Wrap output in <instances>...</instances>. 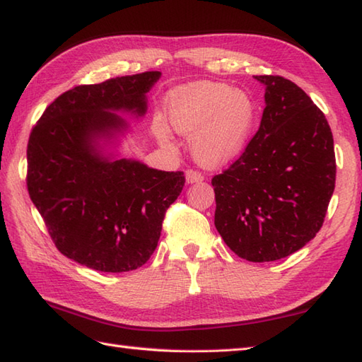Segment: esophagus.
Returning <instances> with one entry per match:
<instances>
[{
    "label": "esophagus",
    "mask_w": 362,
    "mask_h": 362,
    "mask_svg": "<svg viewBox=\"0 0 362 362\" xmlns=\"http://www.w3.org/2000/svg\"><path fill=\"white\" fill-rule=\"evenodd\" d=\"M204 180V175H202L200 173L194 171V170H188L187 171V182L188 183H199Z\"/></svg>",
    "instance_id": "esophagus-1"
}]
</instances>
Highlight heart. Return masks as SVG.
Instances as JSON below:
<instances>
[{"label":"heart","instance_id":"1","mask_svg":"<svg viewBox=\"0 0 362 362\" xmlns=\"http://www.w3.org/2000/svg\"><path fill=\"white\" fill-rule=\"evenodd\" d=\"M256 105L248 94L217 81H199L173 92L168 120L180 134H192L191 151L204 166H223L247 146L255 124ZM157 137L166 141L162 124Z\"/></svg>","mask_w":362,"mask_h":362}]
</instances>
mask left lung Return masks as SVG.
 <instances>
[{
  "instance_id": "1",
  "label": "left lung",
  "mask_w": 362,
  "mask_h": 362,
  "mask_svg": "<svg viewBox=\"0 0 362 362\" xmlns=\"http://www.w3.org/2000/svg\"><path fill=\"white\" fill-rule=\"evenodd\" d=\"M265 109L256 136L213 177L214 225L250 262L287 257L321 230L334 191L332 129L304 90L279 75H256Z\"/></svg>"
}]
</instances>
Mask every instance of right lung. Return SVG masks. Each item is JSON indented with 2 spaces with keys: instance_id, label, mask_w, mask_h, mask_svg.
I'll return each mask as SVG.
<instances>
[{
  "instance_id": "1",
  "label": "right lung",
  "mask_w": 362,
  "mask_h": 362,
  "mask_svg": "<svg viewBox=\"0 0 362 362\" xmlns=\"http://www.w3.org/2000/svg\"><path fill=\"white\" fill-rule=\"evenodd\" d=\"M160 75L141 72L66 90L30 132V200L58 251L92 270L123 273L145 264L185 185L182 171L115 158L99 143L128 129L115 112L145 115L146 94Z\"/></svg>"
}]
</instances>
